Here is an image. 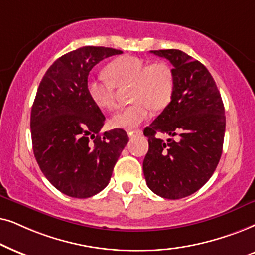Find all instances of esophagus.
I'll return each instance as SVG.
<instances>
[{
    "mask_svg": "<svg viewBox=\"0 0 255 255\" xmlns=\"http://www.w3.org/2000/svg\"><path fill=\"white\" fill-rule=\"evenodd\" d=\"M127 134L129 137H136V136H141L142 135V130H127Z\"/></svg>",
    "mask_w": 255,
    "mask_h": 255,
    "instance_id": "esophagus-1",
    "label": "esophagus"
}]
</instances>
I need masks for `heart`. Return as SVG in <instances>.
Masks as SVG:
<instances>
[{"instance_id":"heart-1","label":"heart","mask_w":255,"mask_h":255,"mask_svg":"<svg viewBox=\"0 0 255 255\" xmlns=\"http://www.w3.org/2000/svg\"><path fill=\"white\" fill-rule=\"evenodd\" d=\"M105 72L107 78L92 77L86 83L88 97L100 110L117 106L115 87L131 86L129 100L134 103L113 115L111 122L114 127L134 129L149 118L150 107L159 111L171 101L175 79L167 63L148 64L138 57L124 56L108 64Z\"/></svg>"}]
</instances>
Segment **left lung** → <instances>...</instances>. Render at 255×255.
<instances>
[{"mask_svg": "<svg viewBox=\"0 0 255 255\" xmlns=\"http://www.w3.org/2000/svg\"><path fill=\"white\" fill-rule=\"evenodd\" d=\"M174 69L171 101L144 128L149 149L143 174L149 189L168 199L192 195L209 181L223 151L225 110L208 69L181 50H154ZM167 133L163 141L155 136Z\"/></svg>", "mask_w": 255, "mask_h": 255, "instance_id": "1", "label": "left lung"}]
</instances>
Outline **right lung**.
I'll return each instance as SVG.
<instances>
[{
    "instance_id": "add662e5",
    "label": "right lung",
    "mask_w": 255,
    "mask_h": 255,
    "mask_svg": "<svg viewBox=\"0 0 255 255\" xmlns=\"http://www.w3.org/2000/svg\"><path fill=\"white\" fill-rule=\"evenodd\" d=\"M120 53L104 46L71 51L49 67L37 90L30 118L33 154L47 181L70 197L88 198L106 188L128 142L124 129L100 133L105 115L86 91L90 71Z\"/></svg>"
}]
</instances>
